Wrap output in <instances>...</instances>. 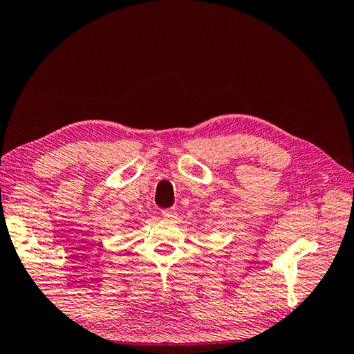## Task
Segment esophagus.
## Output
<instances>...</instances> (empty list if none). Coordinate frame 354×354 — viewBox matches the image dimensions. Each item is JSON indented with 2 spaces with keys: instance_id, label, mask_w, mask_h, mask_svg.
I'll return each instance as SVG.
<instances>
[{
  "instance_id": "esophagus-1",
  "label": "esophagus",
  "mask_w": 354,
  "mask_h": 354,
  "mask_svg": "<svg viewBox=\"0 0 354 354\" xmlns=\"http://www.w3.org/2000/svg\"><path fill=\"white\" fill-rule=\"evenodd\" d=\"M162 217L164 218H169V220H173V218L176 217V211H175V209H164Z\"/></svg>"
}]
</instances>
